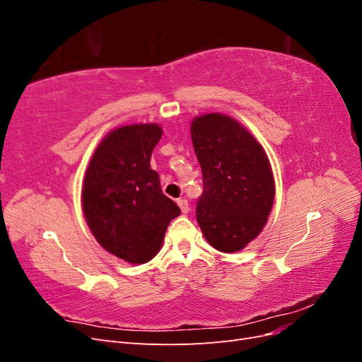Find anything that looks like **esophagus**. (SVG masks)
I'll use <instances>...</instances> for the list:
<instances>
[{"instance_id":"esophagus-1","label":"esophagus","mask_w":362,"mask_h":362,"mask_svg":"<svg viewBox=\"0 0 362 362\" xmlns=\"http://www.w3.org/2000/svg\"><path fill=\"white\" fill-rule=\"evenodd\" d=\"M177 204L180 205V208H181V211H182L184 214H187V213H189V210H190V206H189V201H187V199H178V201H177Z\"/></svg>"}]
</instances>
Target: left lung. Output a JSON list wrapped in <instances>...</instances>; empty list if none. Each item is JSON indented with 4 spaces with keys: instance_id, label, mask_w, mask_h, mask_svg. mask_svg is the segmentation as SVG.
I'll return each mask as SVG.
<instances>
[{
    "instance_id": "1",
    "label": "left lung",
    "mask_w": 362,
    "mask_h": 362,
    "mask_svg": "<svg viewBox=\"0 0 362 362\" xmlns=\"http://www.w3.org/2000/svg\"><path fill=\"white\" fill-rule=\"evenodd\" d=\"M204 192L196 206L202 234L233 254L257 238L275 201V178L264 148L231 116L206 113L192 120Z\"/></svg>"
}]
</instances>
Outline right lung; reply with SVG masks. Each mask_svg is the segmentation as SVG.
<instances>
[{
	"instance_id": "right-lung-1",
	"label": "right lung",
	"mask_w": 362,
	"mask_h": 362,
	"mask_svg": "<svg viewBox=\"0 0 362 362\" xmlns=\"http://www.w3.org/2000/svg\"><path fill=\"white\" fill-rule=\"evenodd\" d=\"M161 136L157 124L115 128L96 146L84 175L87 226L107 252L133 264L157 255L170 221L181 214L149 164Z\"/></svg>"
}]
</instances>
